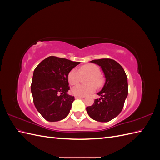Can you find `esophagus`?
Masks as SVG:
<instances>
[{
    "label": "esophagus",
    "instance_id": "esophagus-1",
    "mask_svg": "<svg viewBox=\"0 0 160 160\" xmlns=\"http://www.w3.org/2000/svg\"><path fill=\"white\" fill-rule=\"evenodd\" d=\"M75 99H83L84 97H80V96H75Z\"/></svg>",
    "mask_w": 160,
    "mask_h": 160
}]
</instances>
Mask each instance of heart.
Returning a JSON list of instances; mask_svg holds the SVG:
<instances>
[{
    "instance_id": "b5f03b06",
    "label": "heart",
    "mask_w": 160,
    "mask_h": 160,
    "mask_svg": "<svg viewBox=\"0 0 160 160\" xmlns=\"http://www.w3.org/2000/svg\"><path fill=\"white\" fill-rule=\"evenodd\" d=\"M99 67L93 64H88L81 67L79 72L75 69L71 70L67 76V79L69 84L75 85L78 83L80 79V74L89 75L87 82L89 83L87 85L79 84L74 86L71 89L72 94L76 96L85 97L93 92L95 89V85L93 82L97 86H100L102 84V79L99 75Z\"/></svg>"
}]
</instances>
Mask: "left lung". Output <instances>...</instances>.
<instances>
[{"label": "left lung", "instance_id": "8db88e82", "mask_svg": "<svg viewBox=\"0 0 160 160\" xmlns=\"http://www.w3.org/2000/svg\"><path fill=\"white\" fill-rule=\"evenodd\" d=\"M101 67L105 82L98 93L101 96L94 101L93 105L87 107L89 117L99 122H108L121 113L128 95V77L123 67L111 59L91 61Z\"/></svg>", "mask_w": 160, "mask_h": 160}]
</instances>
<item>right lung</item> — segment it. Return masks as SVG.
<instances>
[{"label": "right lung", "instance_id": "obj_1", "mask_svg": "<svg viewBox=\"0 0 160 160\" xmlns=\"http://www.w3.org/2000/svg\"><path fill=\"white\" fill-rule=\"evenodd\" d=\"M80 62L51 56L34 70L31 83L33 102L37 111L48 122H58L69 113L74 96L67 93L69 72Z\"/></svg>", "mask_w": 160, "mask_h": 160}]
</instances>
